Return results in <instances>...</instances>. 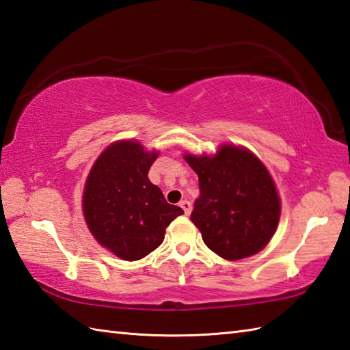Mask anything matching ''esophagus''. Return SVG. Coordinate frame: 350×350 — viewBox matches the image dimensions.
Segmentation results:
<instances>
[{
    "instance_id": "esophagus-1",
    "label": "esophagus",
    "mask_w": 350,
    "mask_h": 350,
    "mask_svg": "<svg viewBox=\"0 0 350 350\" xmlns=\"http://www.w3.org/2000/svg\"><path fill=\"white\" fill-rule=\"evenodd\" d=\"M180 207L183 209L185 215H189L191 211H192V204L188 202V200H182V202H180Z\"/></svg>"
}]
</instances>
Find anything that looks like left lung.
Returning <instances> with one entry per match:
<instances>
[{"instance_id": "left-lung-1", "label": "left lung", "mask_w": 350, "mask_h": 350, "mask_svg": "<svg viewBox=\"0 0 350 350\" xmlns=\"http://www.w3.org/2000/svg\"><path fill=\"white\" fill-rule=\"evenodd\" d=\"M185 159L198 174L200 197L191 221L207 247L227 260L263 250L278 226L281 209L263 163L234 146H222L213 158L187 154Z\"/></svg>"}]
</instances>
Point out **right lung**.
Returning <instances> with one entry per match:
<instances>
[{"mask_svg": "<svg viewBox=\"0 0 350 350\" xmlns=\"http://www.w3.org/2000/svg\"><path fill=\"white\" fill-rule=\"evenodd\" d=\"M156 158L158 153L146 152L137 141H118L99 156L87 177V226L102 247L128 262L158 248L170 222L183 213L148 180Z\"/></svg>", "mask_w": 350, "mask_h": 350, "instance_id": "add662e5", "label": "right lung"}]
</instances>
